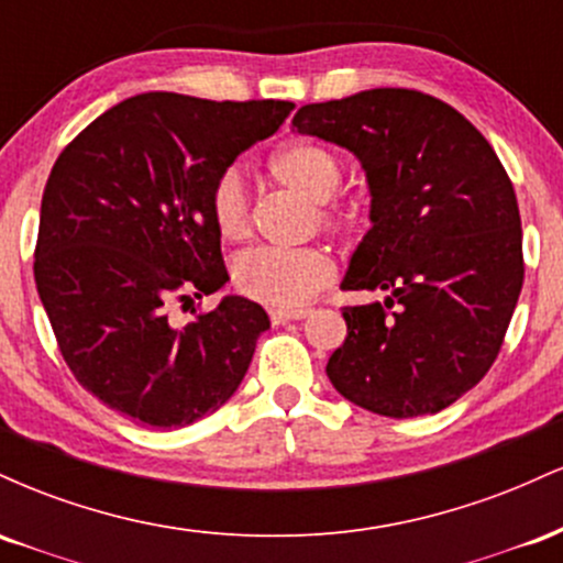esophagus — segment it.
I'll return each instance as SVG.
<instances>
[{"mask_svg": "<svg viewBox=\"0 0 563 563\" xmlns=\"http://www.w3.org/2000/svg\"><path fill=\"white\" fill-rule=\"evenodd\" d=\"M309 312H312V309H307V307H299V309H273V312H269V320H273L275 325H280V322H288V320H303Z\"/></svg>", "mask_w": 563, "mask_h": 563, "instance_id": "1", "label": "esophagus"}]
</instances>
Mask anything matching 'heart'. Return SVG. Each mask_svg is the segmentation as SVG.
<instances>
[{"instance_id": "b5f03b06", "label": "heart", "mask_w": 563, "mask_h": 563, "mask_svg": "<svg viewBox=\"0 0 563 563\" xmlns=\"http://www.w3.org/2000/svg\"><path fill=\"white\" fill-rule=\"evenodd\" d=\"M269 174L288 190L312 200L320 228L346 232L357 224V211L346 203H333L344 183V164L328 147L314 142H290L269 158ZM209 214L224 241H241L249 232V196L238 169L217 177L209 192ZM333 277V260L322 249H256L232 262V283L245 299L275 309H296L312 299Z\"/></svg>"}]
</instances>
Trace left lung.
Returning <instances> with one entry per match:
<instances>
[{
    "instance_id": "obj_1",
    "label": "left lung",
    "mask_w": 563,
    "mask_h": 563,
    "mask_svg": "<svg viewBox=\"0 0 563 563\" xmlns=\"http://www.w3.org/2000/svg\"><path fill=\"white\" fill-rule=\"evenodd\" d=\"M294 126L363 164L371 230L341 288L389 290L384 303L344 307L328 378L386 418L444 410L493 367L525 283L519 203L500 158L455 108L416 89L312 102Z\"/></svg>"
}]
</instances>
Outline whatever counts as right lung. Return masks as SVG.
<instances>
[{
    "instance_id": "add662e5",
    "label": "right lung",
    "mask_w": 563,
    "mask_h": 563,
    "mask_svg": "<svg viewBox=\"0 0 563 563\" xmlns=\"http://www.w3.org/2000/svg\"><path fill=\"white\" fill-rule=\"evenodd\" d=\"M294 102L145 92L76 137L42 196L34 277L76 380L134 423L183 429L235 394L269 328L243 296L177 325L174 303L230 280L211 185ZM196 312V309H192Z\"/></svg>"
}]
</instances>
